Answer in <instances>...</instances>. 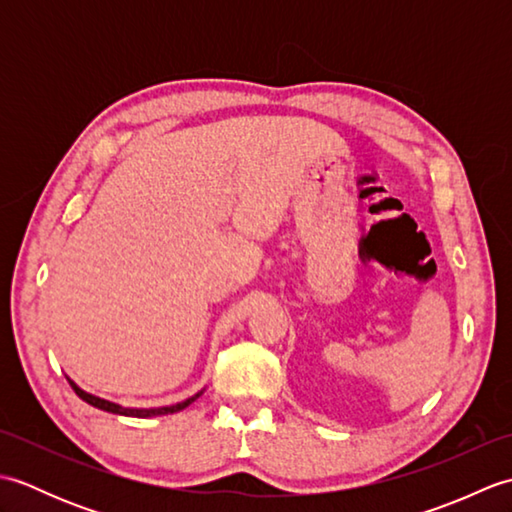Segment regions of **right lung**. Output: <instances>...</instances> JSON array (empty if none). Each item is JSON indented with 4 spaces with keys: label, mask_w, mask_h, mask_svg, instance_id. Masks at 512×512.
I'll use <instances>...</instances> for the list:
<instances>
[{
    "label": "right lung",
    "mask_w": 512,
    "mask_h": 512,
    "mask_svg": "<svg viewBox=\"0 0 512 512\" xmlns=\"http://www.w3.org/2000/svg\"><path fill=\"white\" fill-rule=\"evenodd\" d=\"M68 380H70V378H68ZM70 387L74 389V394L79 396L81 400L88 402V405H92V407H99V409H103V411H110V413H121V416H132V418L167 416V413H176V411H180V409H184V407H189L191 402L200 396V394H195V396L187 398L184 402H178V405H171V407H158V409H129V407L116 405V402H110V400H103V398H99V396H92V394H88V391H83L81 387H76V385L72 383V380H70Z\"/></svg>",
    "instance_id": "obj_1"
}]
</instances>
